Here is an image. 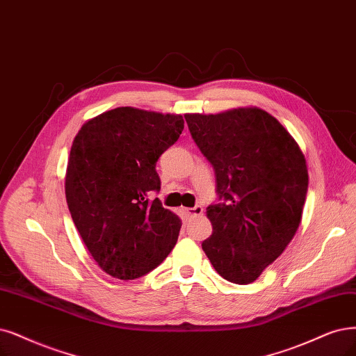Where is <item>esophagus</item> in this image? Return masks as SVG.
Returning a JSON list of instances; mask_svg holds the SVG:
<instances>
[{
	"instance_id": "esophagus-1",
	"label": "esophagus",
	"mask_w": 356,
	"mask_h": 356,
	"mask_svg": "<svg viewBox=\"0 0 356 356\" xmlns=\"http://www.w3.org/2000/svg\"><path fill=\"white\" fill-rule=\"evenodd\" d=\"M186 213L189 217H196V216H202L204 208L201 205H195L192 208H186Z\"/></svg>"
}]
</instances>
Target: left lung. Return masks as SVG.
<instances>
[{"instance_id": "left-lung-1", "label": "left lung", "mask_w": 356, "mask_h": 356, "mask_svg": "<svg viewBox=\"0 0 356 356\" xmlns=\"http://www.w3.org/2000/svg\"><path fill=\"white\" fill-rule=\"evenodd\" d=\"M185 118L217 183L218 202L207 208L213 234L202 242L204 252L222 279L252 283L299 227L308 191L305 156L261 108Z\"/></svg>"}]
</instances>
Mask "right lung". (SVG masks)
Returning a JSON list of instances; mask_svg holds the SVG:
<instances>
[{"mask_svg": "<svg viewBox=\"0 0 356 356\" xmlns=\"http://www.w3.org/2000/svg\"><path fill=\"white\" fill-rule=\"evenodd\" d=\"M185 127L181 115L118 107L86 122L65 171V200L97 264L111 277L148 274L175 248L180 218L152 192L158 158Z\"/></svg>", "mask_w": 356, "mask_h": 356, "instance_id": "1", "label": "right lung"}]
</instances>
